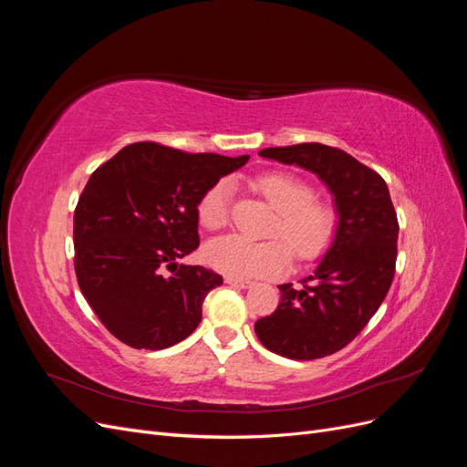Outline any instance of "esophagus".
Listing matches in <instances>:
<instances>
[{
    "label": "esophagus",
    "instance_id": "obj_1",
    "mask_svg": "<svg viewBox=\"0 0 467 467\" xmlns=\"http://www.w3.org/2000/svg\"><path fill=\"white\" fill-rule=\"evenodd\" d=\"M225 285H230L234 288H249L253 282L251 280H244V278H234V276H225Z\"/></svg>",
    "mask_w": 467,
    "mask_h": 467
}]
</instances>
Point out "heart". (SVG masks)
I'll return each mask as SVG.
<instances>
[{
	"label": "heart",
	"instance_id": "obj_1",
	"mask_svg": "<svg viewBox=\"0 0 467 467\" xmlns=\"http://www.w3.org/2000/svg\"><path fill=\"white\" fill-rule=\"evenodd\" d=\"M255 189L278 212L268 235L278 239L249 242L242 235H223L204 249L206 263L234 278L276 276L290 265L289 251L298 261H314L329 249L337 234V210L316 199L307 181L285 171H268L255 179ZM232 185L218 181L196 206L202 228L216 232L230 220Z\"/></svg>",
	"mask_w": 467,
	"mask_h": 467
}]
</instances>
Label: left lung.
<instances>
[{
  "instance_id": "left-lung-1",
  "label": "left lung",
  "mask_w": 467,
  "mask_h": 467,
  "mask_svg": "<svg viewBox=\"0 0 467 467\" xmlns=\"http://www.w3.org/2000/svg\"><path fill=\"white\" fill-rule=\"evenodd\" d=\"M259 155L316 173L335 196L338 225L316 273L302 288L280 285L278 307L255 323V333L280 357H329L366 327L391 286L400 223L388 185L350 153L317 142Z\"/></svg>"
}]
</instances>
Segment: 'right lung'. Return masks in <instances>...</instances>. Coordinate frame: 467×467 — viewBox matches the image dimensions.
<instances>
[{
	"instance_id": "right-lung-1",
	"label": "right lung",
	"mask_w": 467,
	"mask_h": 467,
	"mask_svg": "<svg viewBox=\"0 0 467 467\" xmlns=\"http://www.w3.org/2000/svg\"><path fill=\"white\" fill-rule=\"evenodd\" d=\"M247 160L136 142L95 169L74 214V266L81 294L119 341L160 350L199 327L206 294L223 278L177 261L201 244V196Z\"/></svg>"
}]
</instances>
